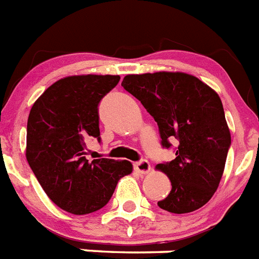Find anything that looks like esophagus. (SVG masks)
<instances>
[{
	"instance_id": "34e87169",
	"label": "esophagus",
	"mask_w": 259,
	"mask_h": 259,
	"mask_svg": "<svg viewBox=\"0 0 259 259\" xmlns=\"http://www.w3.org/2000/svg\"><path fill=\"white\" fill-rule=\"evenodd\" d=\"M134 167H135V169L139 174L150 172V169H151V164L148 163V160H146V159H143V160L136 162L135 164H134Z\"/></svg>"
}]
</instances>
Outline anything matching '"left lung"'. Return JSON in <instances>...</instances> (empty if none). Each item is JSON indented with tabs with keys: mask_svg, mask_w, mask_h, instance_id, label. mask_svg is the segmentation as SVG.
Returning a JSON list of instances; mask_svg holds the SVG:
<instances>
[{
	"mask_svg": "<svg viewBox=\"0 0 259 259\" xmlns=\"http://www.w3.org/2000/svg\"><path fill=\"white\" fill-rule=\"evenodd\" d=\"M121 87L158 123L163 147L177 140L175 159L156 165L172 186L159 207L186 214L204 206L218 188L231 144L218 94L183 72L128 74Z\"/></svg>",
	"mask_w": 259,
	"mask_h": 259,
	"instance_id": "8db88e82",
	"label": "left lung"
}]
</instances>
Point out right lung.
Here are the masks:
<instances>
[{"label":"right lung","instance_id":"right-lung-1","mask_svg":"<svg viewBox=\"0 0 259 259\" xmlns=\"http://www.w3.org/2000/svg\"><path fill=\"white\" fill-rule=\"evenodd\" d=\"M120 76H68L52 84L33 104L26 127V160L49 199L74 215L108 203L128 160L85 158L87 142H100L99 103Z\"/></svg>","mask_w":259,"mask_h":259}]
</instances>
